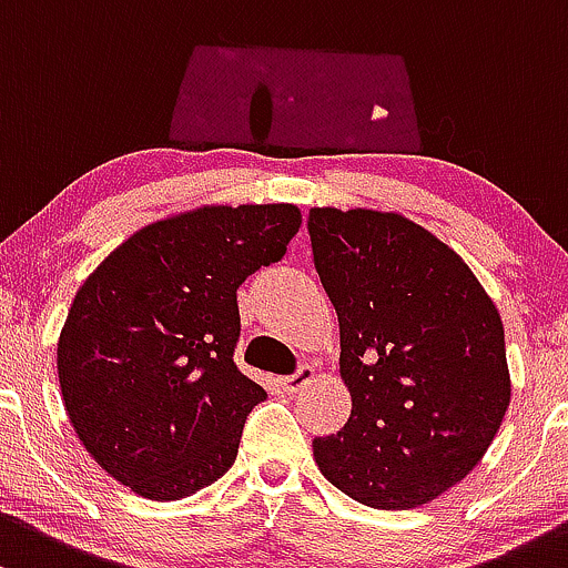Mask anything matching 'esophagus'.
Returning <instances> with one entry per match:
<instances>
[{
  "label": "esophagus",
  "mask_w": 568,
  "mask_h": 568,
  "mask_svg": "<svg viewBox=\"0 0 568 568\" xmlns=\"http://www.w3.org/2000/svg\"><path fill=\"white\" fill-rule=\"evenodd\" d=\"M313 378H315V369L310 367V364H302L294 375L283 378L280 384H283V389L288 394H296V392H302L307 384H313Z\"/></svg>",
  "instance_id": "esophagus-1"
}]
</instances>
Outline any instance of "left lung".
Returning <instances> with one entry per match:
<instances>
[{"label":"left lung","instance_id":"8db88e82","mask_svg":"<svg viewBox=\"0 0 568 568\" xmlns=\"http://www.w3.org/2000/svg\"><path fill=\"white\" fill-rule=\"evenodd\" d=\"M307 229L351 392L348 422L313 457L348 498L416 509L465 479L504 422V321L455 250L405 214L315 206Z\"/></svg>","mask_w":568,"mask_h":568}]
</instances>
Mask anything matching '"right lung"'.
<instances>
[{"label": "right lung", "instance_id": "add662e5", "mask_svg": "<svg viewBox=\"0 0 568 568\" xmlns=\"http://www.w3.org/2000/svg\"><path fill=\"white\" fill-rule=\"evenodd\" d=\"M294 204H206L124 239L79 288L57 343L64 410L130 493L179 500L234 465L266 397L239 373L236 288L285 255Z\"/></svg>", "mask_w": 568, "mask_h": 568}]
</instances>
